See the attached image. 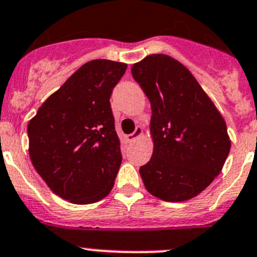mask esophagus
I'll return each mask as SVG.
<instances>
[{
  "label": "esophagus",
  "mask_w": 257,
  "mask_h": 257,
  "mask_svg": "<svg viewBox=\"0 0 257 257\" xmlns=\"http://www.w3.org/2000/svg\"><path fill=\"white\" fill-rule=\"evenodd\" d=\"M143 135H144L143 127L138 126V127H136V130L134 131V133L131 134V135L127 136V140L131 141V143H133V141H135V140H138V139H140Z\"/></svg>",
  "instance_id": "obj_1"
}]
</instances>
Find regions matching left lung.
I'll list each match as a JSON object with an SVG mask.
<instances>
[{"mask_svg": "<svg viewBox=\"0 0 257 257\" xmlns=\"http://www.w3.org/2000/svg\"><path fill=\"white\" fill-rule=\"evenodd\" d=\"M131 73L151 104L150 161L140 175L150 194L183 202L203 192L224 165L231 140L223 117L192 73L165 54H151Z\"/></svg>", "mask_w": 257, "mask_h": 257, "instance_id": "left-lung-1", "label": "left lung"}]
</instances>
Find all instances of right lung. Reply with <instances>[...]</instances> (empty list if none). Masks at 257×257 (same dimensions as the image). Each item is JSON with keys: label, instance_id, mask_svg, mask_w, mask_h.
Instances as JSON below:
<instances>
[{"label": "right lung", "instance_id": "1", "mask_svg": "<svg viewBox=\"0 0 257 257\" xmlns=\"http://www.w3.org/2000/svg\"><path fill=\"white\" fill-rule=\"evenodd\" d=\"M127 64L85 63L29 121L31 163L48 187L74 204L108 195L122 161L109 97Z\"/></svg>", "mask_w": 257, "mask_h": 257}]
</instances>
